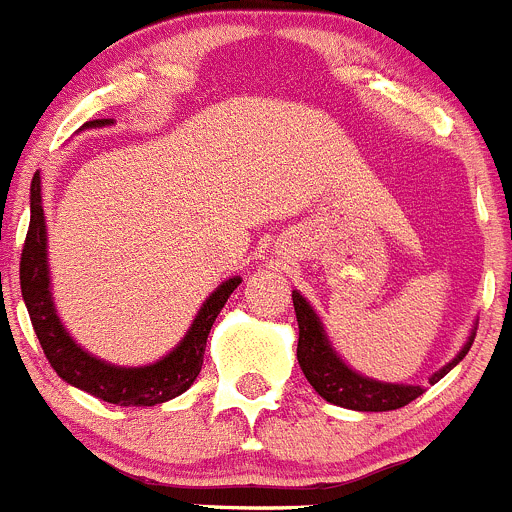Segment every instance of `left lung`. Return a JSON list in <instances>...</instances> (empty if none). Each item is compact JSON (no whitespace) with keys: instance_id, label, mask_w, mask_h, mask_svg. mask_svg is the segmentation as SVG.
Segmentation results:
<instances>
[{"instance_id":"obj_1","label":"left lung","mask_w":512,"mask_h":512,"mask_svg":"<svg viewBox=\"0 0 512 512\" xmlns=\"http://www.w3.org/2000/svg\"><path fill=\"white\" fill-rule=\"evenodd\" d=\"M291 299H294L296 321H299V347H296V359H299V367L301 372H304V377L309 379L311 387H314L326 402L357 412H389L410 405L412 399H417L425 392L420 384L377 382V379L362 377V374L354 372V369L347 367V364L342 362V357L332 349V344L326 339L324 326H321L319 316L311 309L309 301H306L299 291H291ZM472 339H475V334H470L467 344L460 349V354H457L450 364H445L440 372L432 374L430 384L440 382L457 362H462V357L470 352Z\"/></svg>"}]
</instances>
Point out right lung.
<instances>
[{
  "label": "right lung",
  "mask_w": 512,
  "mask_h": 512,
  "mask_svg": "<svg viewBox=\"0 0 512 512\" xmlns=\"http://www.w3.org/2000/svg\"><path fill=\"white\" fill-rule=\"evenodd\" d=\"M102 125H110V120H90L82 128H102ZM19 284H22L24 306L32 319L34 334L45 349V357L67 384L102 399V402H110V405L153 407L178 397L196 382L203 367V352H206V339L211 334L213 321L221 314L233 289L241 284V276L223 281L203 301L186 337L180 339L178 347L165 354L160 362L148 364V367H115V364L102 362L77 347L55 311L50 291V266H47L42 186L40 173H34L32 193H29V231L24 238L22 261H19Z\"/></svg>",
  "instance_id": "right-lung-1"
}]
</instances>
